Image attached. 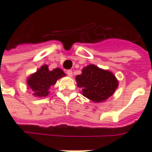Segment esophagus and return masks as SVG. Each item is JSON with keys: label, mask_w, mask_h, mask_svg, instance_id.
Segmentation results:
<instances>
[{"label": "esophagus", "mask_w": 152, "mask_h": 152, "mask_svg": "<svg viewBox=\"0 0 152 152\" xmlns=\"http://www.w3.org/2000/svg\"><path fill=\"white\" fill-rule=\"evenodd\" d=\"M66 73L67 74V76H69V77H72L73 76V72L71 71V70H67Z\"/></svg>", "instance_id": "1"}]
</instances>
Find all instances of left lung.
<instances>
[{
    "label": "left lung",
    "instance_id": "8db88e82",
    "mask_svg": "<svg viewBox=\"0 0 152 152\" xmlns=\"http://www.w3.org/2000/svg\"><path fill=\"white\" fill-rule=\"evenodd\" d=\"M76 82L78 87L82 89L83 96L94 102L106 101L118 86L113 73L93 64L83 68L82 73L77 75Z\"/></svg>",
    "mask_w": 152,
    "mask_h": 152
}]
</instances>
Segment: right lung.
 Returning <instances> with one entry per match:
<instances>
[{"label": "right lung", "instance_id": "obj_1", "mask_svg": "<svg viewBox=\"0 0 152 152\" xmlns=\"http://www.w3.org/2000/svg\"><path fill=\"white\" fill-rule=\"evenodd\" d=\"M66 74L60 68L49 70L47 65H43L27 79V85L33 91L34 96L45 97L49 94L50 86L56 83L57 79L64 77Z\"/></svg>", "mask_w": 152, "mask_h": 152}]
</instances>
